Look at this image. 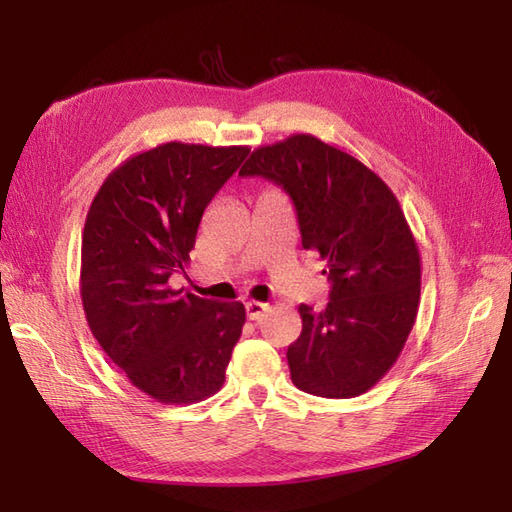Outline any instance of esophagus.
<instances>
[{"mask_svg": "<svg viewBox=\"0 0 512 512\" xmlns=\"http://www.w3.org/2000/svg\"><path fill=\"white\" fill-rule=\"evenodd\" d=\"M268 310H270L268 303H262V301H248V303H246V317H248L250 321L264 319Z\"/></svg>", "mask_w": 512, "mask_h": 512, "instance_id": "1", "label": "esophagus"}]
</instances>
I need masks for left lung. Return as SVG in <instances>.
Returning <instances> with one entry per match:
<instances>
[{
	"label": "left lung",
	"mask_w": 512,
	"mask_h": 512,
	"mask_svg": "<svg viewBox=\"0 0 512 512\" xmlns=\"http://www.w3.org/2000/svg\"><path fill=\"white\" fill-rule=\"evenodd\" d=\"M239 176L279 184L297 209L301 244L328 264L330 303H301L290 378L323 398L372 389L402 352L420 306V250L385 180L312 134L257 147Z\"/></svg>",
	"instance_id": "obj_1"
}]
</instances>
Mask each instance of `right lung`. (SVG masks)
Wrapping results in <instances>:
<instances>
[{"instance_id":"right-lung-1","label":"right lung","mask_w":512,"mask_h":512,"mask_svg":"<svg viewBox=\"0 0 512 512\" xmlns=\"http://www.w3.org/2000/svg\"><path fill=\"white\" fill-rule=\"evenodd\" d=\"M248 147L171 143L118 165L94 195L81 242V301L94 339L129 383L165 405L224 385L246 310L167 281L189 264L206 204Z\"/></svg>"}]
</instances>
